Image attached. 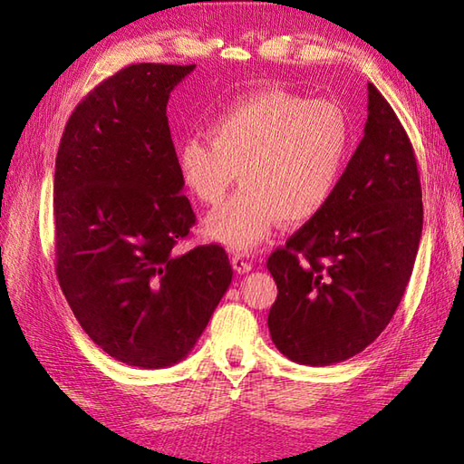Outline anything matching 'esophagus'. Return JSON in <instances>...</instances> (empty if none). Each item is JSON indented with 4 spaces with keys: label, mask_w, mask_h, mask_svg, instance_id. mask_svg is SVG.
<instances>
[{
    "label": "esophagus",
    "mask_w": 464,
    "mask_h": 464,
    "mask_svg": "<svg viewBox=\"0 0 464 464\" xmlns=\"http://www.w3.org/2000/svg\"><path fill=\"white\" fill-rule=\"evenodd\" d=\"M231 265H233V269L237 271V273H249L251 269H253V263L245 257L243 253H237V255H233V259H231Z\"/></svg>",
    "instance_id": "1"
}]
</instances>
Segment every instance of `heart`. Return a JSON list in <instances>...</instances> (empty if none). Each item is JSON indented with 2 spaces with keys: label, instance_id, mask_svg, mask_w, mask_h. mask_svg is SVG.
<instances>
[{
  "label": "heart",
  "instance_id": "1",
  "mask_svg": "<svg viewBox=\"0 0 464 464\" xmlns=\"http://www.w3.org/2000/svg\"><path fill=\"white\" fill-rule=\"evenodd\" d=\"M208 137H187L175 161L187 189L205 205L223 201L205 231L227 247L247 251L269 237L275 223L303 225L333 199L351 151L344 111L327 100L265 90L231 105L209 125Z\"/></svg>",
  "mask_w": 464,
  "mask_h": 464
}]
</instances>
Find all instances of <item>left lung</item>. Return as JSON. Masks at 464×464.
<instances>
[{
  "instance_id": "8db88e82",
  "label": "left lung",
  "mask_w": 464,
  "mask_h": 464,
  "mask_svg": "<svg viewBox=\"0 0 464 464\" xmlns=\"http://www.w3.org/2000/svg\"><path fill=\"white\" fill-rule=\"evenodd\" d=\"M364 135L329 205L267 261L269 333L285 357L324 367L361 353L395 314L422 231L415 151L369 83Z\"/></svg>"
}]
</instances>
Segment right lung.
Segmentation results:
<instances>
[{"mask_svg": "<svg viewBox=\"0 0 464 464\" xmlns=\"http://www.w3.org/2000/svg\"><path fill=\"white\" fill-rule=\"evenodd\" d=\"M195 65L133 63L69 117L55 160V273L75 319L110 357L165 369L201 337L233 269L219 245L185 255L195 213L167 121Z\"/></svg>", "mask_w": 464, "mask_h": 464, "instance_id": "1", "label": "right lung"}]
</instances>
